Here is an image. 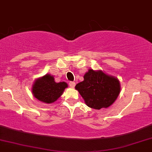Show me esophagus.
<instances>
[{
  "instance_id": "34e87169",
  "label": "esophagus",
  "mask_w": 152,
  "mask_h": 152,
  "mask_svg": "<svg viewBox=\"0 0 152 152\" xmlns=\"http://www.w3.org/2000/svg\"><path fill=\"white\" fill-rule=\"evenodd\" d=\"M69 86L71 88H75V82H69Z\"/></svg>"
}]
</instances>
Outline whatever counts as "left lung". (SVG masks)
Returning <instances> with one entry per match:
<instances>
[{
    "instance_id": "8db88e82",
    "label": "left lung",
    "mask_w": 152,
    "mask_h": 152,
    "mask_svg": "<svg viewBox=\"0 0 152 152\" xmlns=\"http://www.w3.org/2000/svg\"><path fill=\"white\" fill-rule=\"evenodd\" d=\"M75 88L89 107L99 110L108 107L117 99L120 83L117 78L102 71L89 69L84 75V80L77 84Z\"/></svg>"
}]
</instances>
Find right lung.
I'll return each mask as SVG.
<instances>
[{
  "mask_svg": "<svg viewBox=\"0 0 152 152\" xmlns=\"http://www.w3.org/2000/svg\"><path fill=\"white\" fill-rule=\"evenodd\" d=\"M67 87L65 82L57 83L50 75H45L35 81L32 88L34 96L39 101L45 103H52L56 101Z\"/></svg>",
  "mask_w": 152,
  "mask_h": 152,
  "instance_id": "obj_1",
  "label": "right lung"
}]
</instances>
